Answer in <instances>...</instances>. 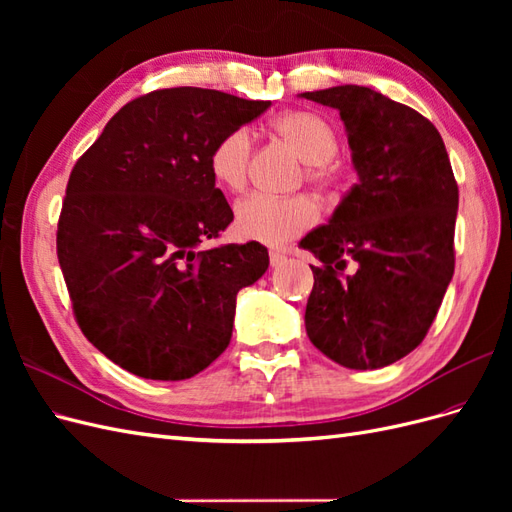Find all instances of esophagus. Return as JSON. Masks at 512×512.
Segmentation results:
<instances>
[{"mask_svg":"<svg viewBox=\"0 0 512 512\" xmlns=\"http://www.w3.org/2000/svg\"><path fill=\"white\" fill-rule=\"evenodd\" d=\"M269 260H271V267H282L284 262H286V256H284L282 252L271 250V252H269Z\"/></svg>","mask_w":512,"mask_h":512,"instance_id":"esophagus-1","label":"esophagus"}]
</instances>
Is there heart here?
<instances>
[{
    "instance_id": "b5f03b06",
    "label": "heart",
    "mask_w": 512,
    "mask_h": 512,
    "mask_svg": "<svg viewBox=\"0 0 512 512\" xmlns=\"http://www.w3.org/2000/svg\"><path fill=\"white\" fill-rule=\"evenodd\" d=\"M271 130L299 153L307 177L318 185H331L337 170L331 164L337 153V132L331 123L312 111H288L271 121ZM252 158V136L245 128L226 132L209 151L213 181L228 192H243ZM318 222V207L307 196L243 198L235 209V232L245 241L282 245Z\"/></svg>"
}]
</instances>
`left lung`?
Segmentation results:
<instances>
[{"mask_svg":"<svg viewBox=\"0 0 512 512\" xmlns=\"http://www.w3.org/2000/svg\"><path fill=\"white\" fill-rule=\"evenodd\" d=\"M299 98L339 111L359 177L331 220L299 243L320 260L305 331L331 361L380 369L423 342L453 280V168L436 126L374 89L339 85Z\"/></svg>","mask_w":512,"mask_h":512,"instance_id":"1","label":"left lung"}]
</instances>
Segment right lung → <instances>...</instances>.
Returning a JSON list of instances; mask_svg holds the SVG:
<instances>
[{
    "instance_id": "1",
    "label": "right lung",
    "mask_w": 512,
    "mask_h": 512,
    "mask_svg": "<svg viewBox=\"0 0 512 512\" xmlns=\"http://www.w3.org/2000/svg\"><path fill=\"white\" fill-rule=\"evenodd\" d=\"M271 102L175 87L136 98L76 162L57 256L83 335L147 380H188L226 350L237 294L269 269L256 241L200 250L232 222L209 151Z\"/></svg>"
}]
</instances>
